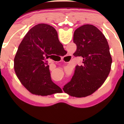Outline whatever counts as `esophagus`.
<instances>
[{
	"mask_svg": "<svg viewBox=\"0 0 124 124\" xmlns=\"http://www.w3.org/2000/svg\"><path fill=\"white\" fill-rule=\"evenodd\" d=\"M71 59H72V56L69 54H68V55H65V56H63V59H62V61H64V62H70Z\"/></svg>",
	"mask_w": 124,
	"mask_h": 124,
	"instance_id": "34e87169",
	"label": "esophagus"
}]
</instances>
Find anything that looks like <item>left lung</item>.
Returning <instances> with one entry per match:
<instances>
[{
    "instance_id": "obj_1",
    "label": "left lung",
    "mask_w": 124,
    "mask_h": 124,
    "mask_svg": "<svg viewBox=\"0 0 124 124\" xmlns=\"http://www.w3.org/2000/svg\"><path fill=\"white\" fill-rule=\"evenodd\" d=\"M73 42L77 49L75 56L83 58L76 65L70 81L63 90L71 96L83 97L93 94L106 80L110 72L112 58L104 34L96 27L85 24L74 32Z\"/></svg>"
}]
</instances>
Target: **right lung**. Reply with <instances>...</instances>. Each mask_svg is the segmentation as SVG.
I'll return each instance as SVG.
<instances>
[{
  "mask_svg": "<svg viewBox=\"0 0 124 124\" xmlns=\"http://www.w3.org/2000/svg\"><path fill=\"white\" fill-rule=\"evenodd\" d=\"M63 50L53 27L39 24L28 31L16 54L14 68L18 79L30 92L43 96L62 91L51 80L47 59Z\"/></svg>",
  "mask_w": 124,
  "mask_h": 124,
  "instance_id": "1",
  "label": "right lung"
}]
</instances>
